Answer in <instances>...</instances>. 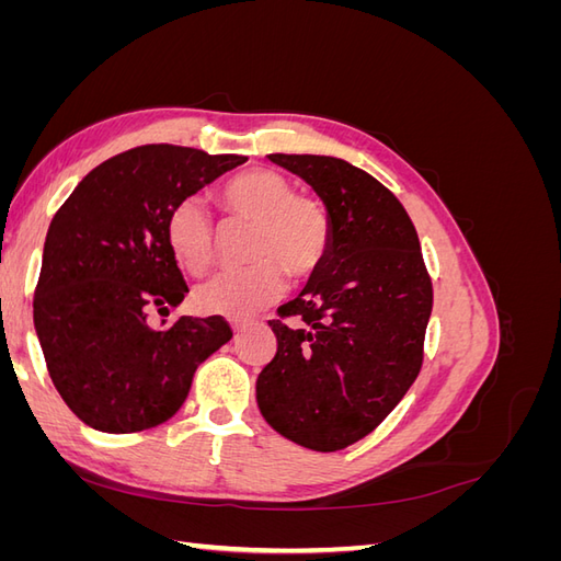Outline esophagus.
<instances>
[{
	"label": "esophagus",
	"instance_id": "esophagus-1",
	"mask_svg": "<svg viewBox=\"0 0 561 561\" xmlns=\"http://www.w3.org/2000/svg\"><path fill=\"white\" fill-rule=\"evenodd\" d=\"M231 330H233V334L243 332V330H245V322H241V320H233V322H231Z\"/></svg>",
	"mask_w": 561,
	"mask_h": 561
}]
</instances>
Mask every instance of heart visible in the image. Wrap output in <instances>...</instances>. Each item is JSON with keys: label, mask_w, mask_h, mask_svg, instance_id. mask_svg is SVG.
I'll list each match as a JSON object with an SVG mask.
<instances>
[{"label": "heart", "mask_w": 561, "mask_h": 561, "mask_svg": "<svg viewBox=\"0 0 561 561\" xmlns=\"http://www.w3.org/2000/svg\"><path fill=\"white\" fill-rule=\"evenodd\" d=\"M219 203L229 217L252 225L245 245L248 268L227 271L196 287L201 313L250 318L280 299L285 276L307 283L325 266L334 222L328 203L295 192L290 178L274 168H254L225 184ZM165 239L175 262L192 276L208 274L217 260L210 217L194 198L182 201L168 217Z\"/></svg>", "instance_id": "obj_1"}]
</instances>
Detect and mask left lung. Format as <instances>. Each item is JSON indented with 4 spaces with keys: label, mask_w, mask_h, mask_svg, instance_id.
I'll use <instances>...</instances> for the list:
<instances>
[{
    "label": "left lung",
    "mask_w": 561,
    "mask_h": 561,
    "mask_svg": "<svg viewBox=\"0 0 561 561\" xmlns=\"http://www.w3.org/2000/svg\"><path fill=\"white\" fill-rule=\"evenodd\" d=\"M268 159L328 203L334 241L318 276L268 320L278 348L257 377V404L283 437L339 451L375 431L416 381L433 283L410 215L379 180L334 157Z\"/></svg>",
    "instance_id": "8db88e82"
}]
</instances>
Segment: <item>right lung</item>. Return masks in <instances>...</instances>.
Listing matches in <instances>:
<instances>
[{
  "label": "right lung",
  "mask_w": 561,
  "mask_h": 561,
  "mask_svg": "<svg viewBox=\"0 0 561 561\" xmlns=\"http://www.w3.org/2000/svg\"><path fill=\"white\" fill-rule=\"evenodd\" d=\"M178 145H142L100 163L50 219L35 330L54 386L87 426L124 435L171 419L194 371L231 339L222 316L151 330L190 293L165 239L182 201L245 163Z\"/></svg>",
  "instance_id": "right-lung-1"
}]
</instances>
